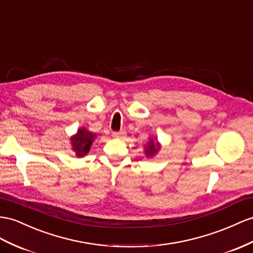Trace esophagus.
I'll return each instance as SVG.
<instances>
[{"label":"esophagus","instance_id":"obj_1","mask_svg":"<svg viewBox=\"0 0 253 253\" xmlns=\"http://www.w3.org/2000/svg\"><path fill=\"white\" fill-rule=\"evenodd\" d=\"M112 137H113V138H118V139L124 138V137H125V131H124V130L113 131V132H112Z\"/></svg>","mask_w":253,"mask_h":253}]
</instances>
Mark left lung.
Returning a JSON list of instances; mask_svg holds the SVG:
<instances>
[{
	"label": "left lung",
	"mask_w": 253,
	"mask_h": 253,
	"mask_svg": "<svg viewBox=\"0 0 253 253\" xmlns=\"http://www.w3.org/2000/svg\"><path fill=\"white\" fill-rule=\"evenodd\" d=\"M159 150V144L155 143V142L152 140L150 143H148V146L145 148V153L147 156H153V155L156 154Z\"/></svg>",
	"instance_id": "left-lung-1"
}]
</instances>
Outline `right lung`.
<instances>
[{"label": "right lung", "mask_w": 253, "mask_h": 253, "mask_svg": "<svg viewBox=\"0 0 253 253\" xmlns=\"http://www.w3.org/2000/svg\"><path fill=\"white\" fill-rule=\"evenodd\" d=\"M94 139L95 134L86 130L85 128H80L77 134L70 139L71 145H73V151L76 152L77 156L82 157L85 154H87Z\"/></svg>", "instance_id": "obj_1"}]
</instances>
